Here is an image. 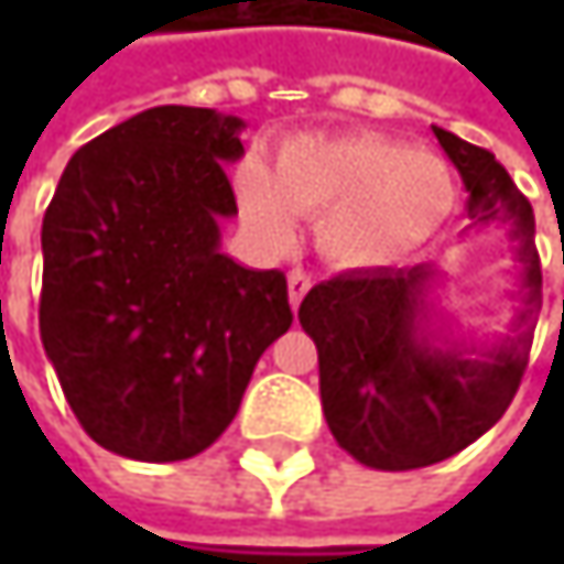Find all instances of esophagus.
<instances>
[{
  "label": "esophagus",
  "instance_id": "obj_1",
  "mask_svg": "<svg viewBox=\"0 0 564 564\" xmlns=\"http://www.w3.org/2000/svg\"><path fill=\"white\" fill-rule=\"evenodd\" d=\"M286 283H290V306L296 310V306H300V300L306 296V290L313 286V281H310V274H306V271H300V268H296V271H290Z\"/></svg>",
  "mask_w": 564,
  "mask_h": 564
}]
</instances>
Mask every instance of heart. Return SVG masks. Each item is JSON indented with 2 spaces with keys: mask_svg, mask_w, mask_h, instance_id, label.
<instances>
[{
  "mask_svg": "<svg viewBox=\"0 0 564 564\" xmlns=\"http://www.w3.org/2000/svg\"><path fill=\"white\" fill-rule=\"evenodd\" d=\"M248 225L286 245L293 215L316 218L319 251L346 268L386 264L427 241L457 202L447 166L382 137H293L274 172L258 163L235 175Z\"/></svg>",
  "mask_w": 564,
  "mask_h": 564,
  "instance_id": "heart-1",
  "label": "heart"
}]
</instances>
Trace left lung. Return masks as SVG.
I'll use <instances>...</instances> for the list:
<instances>
[{
    "label": "left lung",
    "mask_w": 564,
    "mask_h": 564,
    "mask_svg": "<svg viewBox=\"0 0 564 564\" xmlns=\"http://www.w3.org/2000/svg\"><path fill=\"white\" fill-rule=\"evenodd\" d=\"M437 143L457 166L477 225L512 221L525 310L516 336L470 356L437 346L424 319L427 268L349 271L316 283L300 303V326L319 352V398L336 444L372 470H417L454 457L509 408L532 349L542 306V268L529 198L484 147L441 127Z\"/></svg>",
    "instance_id": "obj_1"
}]
</instances>
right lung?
<instances>
[{
  "label": "right lung",
  "instance_id": "right-lung-1",
  "mask_svg": "<svg viewBox=\"0 0 564 564\" xmlns=\"http://www.w3.org/2000/svg\"><path fill=\"white\" fill-rule=\"evenodd\" d=\"M241 127L208 107L143 110L70 156L45 212L42 343L80 427L120 457L212 447L293 323L281 271L218 251Z\"/></svg>",
  "mask_w": 564,
  "mask_h": 564
}]
</instances>
